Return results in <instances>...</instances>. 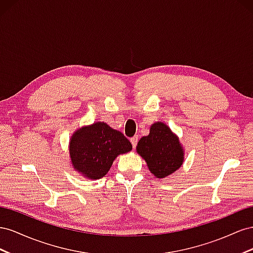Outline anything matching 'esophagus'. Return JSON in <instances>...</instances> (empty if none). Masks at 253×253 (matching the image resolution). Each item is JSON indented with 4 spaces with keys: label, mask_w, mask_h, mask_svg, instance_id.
I'll list each match as a JSON object with an SVG mask.
<instances>
[{
    "label": "esophagus",
    "mask_w": 253,
    "mask_h": 253,
    "mask_svg": "<svg viewBox=\"0 0 253 253\" xmlns=\"http://www.w3.org/2000/svg\"><path fill=\"white\" fill-rule=\"evenodd\" d=\"M138 140H139V136H138V135H134V136H132V138L130 139V142H131V144H132V147H133V148H135L136 144H138Z\"/></svg>",
    "instance_id": "esophagus-1"
}]
</instances>
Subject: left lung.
Here are the masks:
<instances>
[{
    "label": "left lung",
    "instance_id": "1",
    "mask_svg": "<svg viewBox=\"0 0 253 253\" xmlns=\"http://www.w3.org/2000/svg\"><path fill=\"white\" fill-rule=\"evenodd\" d=\"M136 153L146 161L148 169L157 178L171 175L184 160V151L178 136L162 122L150 126L149 134L139 141Z\"/></svg>",
    "mask_w": 253,
    "mask_h": 253
}]
</instances>
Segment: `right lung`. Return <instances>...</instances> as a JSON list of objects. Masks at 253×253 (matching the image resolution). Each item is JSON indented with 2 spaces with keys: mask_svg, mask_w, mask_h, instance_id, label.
<instances>
[{
  "mask_svg": "<svg viewBox=\"0 0 253 253\" xmlns=\"http://www.w3.org/2000/svg\"><path fill=\"white\" fill-rule=\"evenodd\" d=\"M131 149L126 136L104 122L79 128L70 139L69 146L72 167L93 180L106 176L114 159Z\"/></svg>",
  "mask_w": 253,
  "mask_h": 253,
  "instance_id": "1",
  "label": "right lung"
}]
</instances>
